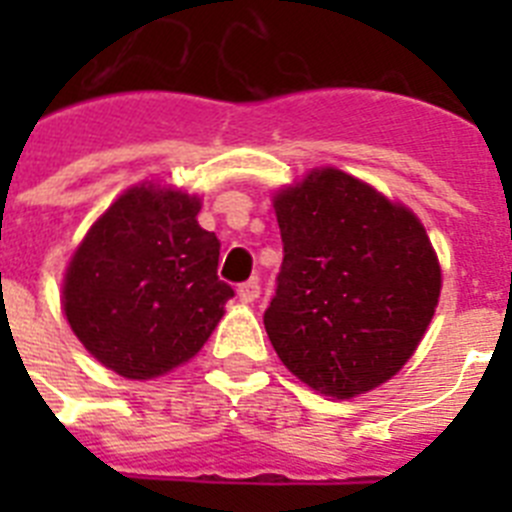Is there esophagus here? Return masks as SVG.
<instances>
[{
	"label": "esophagus",
	"mask_w": 512,
	"mask_h": 512,
	"mask_svg": "<svg viewBox=\"0 0 512 512\" xmlns=\"http://www.w3.org/2000/svg\"><path fill=\"white\" fill-rule=\"evenodd\" d=\"M259 295H261L259 279H248V282H243L241 287H238V297H241V302L259 300Z\"/></svg>",
	"instance_id": "34e87169"
}]
</instances>
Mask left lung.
Instances as JSON below:
<instances>
[{
  "label": "left lung",
  "instance_id": "1",
  "mask_svg": "<svg viewBox=\"0 0 512 512\" xmlns=\"http://www.w3.org/2000/svg\"><path fill=\"white\" fill-rule=\"evenodd\" d=\"M284 259L264 312L289 372L320 395L387 382L413 356L441 295L418 217L338 169L312 171L274 200Z\"/></svg>",
  "mask_w": 512,
  "mask_h": 512
}]
</instances>
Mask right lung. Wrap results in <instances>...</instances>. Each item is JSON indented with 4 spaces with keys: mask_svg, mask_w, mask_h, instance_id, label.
<instances>
[{
    "mask_svg": "<svg viewBox=\"0 0 512 512\" xmlns=\"http://www.w3.org/2000/svg\"><path fill=\"white\" fill-rule=\"evenodd\" d=\"M197 197L135 187L99 217L71 259L63 310L112 372L151 379L192 359L235 295L217 277L220 241Z\"/></svg>",
    "mask_w": 512,
    "mask_h": 512,
    "instance_id": "right-lung-1",
    "label": "right lung"
}]
</instances>
